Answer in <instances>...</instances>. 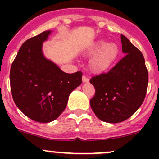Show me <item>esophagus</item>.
<instances>
[{
    "label": "esophagus",
    "instance_id": "esophagus-1",
    "mask_svg": "<svg viewBox=\"0 0 159 159\" xmlns=\"http://www.w3.org/2000/svg\"><path fill=\"white\" fill-rule=\"evenodd\" d=\"M82 81H83V83H88V82H89V78H88L86 76H83L82 77Z\"/></svg>",
    "mask_w": 159,
    "mask_h": 159
}]
</instances>
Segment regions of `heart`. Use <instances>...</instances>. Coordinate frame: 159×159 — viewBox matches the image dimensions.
I'll return each instance as SVG.
<instances>
[{"mask_svg": "<svg viewBox=\"0 0 159 159\" xmlns=\"http://www.w3.org/2000/svg\"><path fill=\"white\" fill-rule=\"evenodd\" d=\"M119 53V46L116 43L99 40L90 45L84 54L87 57L93 56L89 63L90 70L94 74H102L115 65Z\"/></svg>", "mask_w": 159, "mask_h": 159, "instance_id": "obj_1", "label": "heart"}]
</instances>
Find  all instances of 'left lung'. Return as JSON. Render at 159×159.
<instances>
[{"mask_svg": "<svg viewBox=\"0 0 159 159\" xmlns=\"http://www.w3.org/2000/svg\"><path fill=\"white\" fill-rule=\"evenodd\" d=\"M125 55L108 73L93 77L90 82L95 94L90 105L105 122L119 123L129 118L143 103L148 74L143 54L125 36L121 35Z\"/></svg>", "mask_w": 159, "mask_h": 159, "instance_id": "left-lung-1", "label": "left lung"}]
</instances>
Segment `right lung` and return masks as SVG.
<instances>
[{
  "instance_id": "obj_1",
  "label": "right lung",
  "mask_w": 159,
  "mask_h": 159,
  "mask_svg": "<svg viewBox=\"0 0 159 159\" xmlns=\"http://www.w3.org/2000/svg\"><path fill=\"white\" fill-rule=\"evenodd\" d=\"M51 30L27 40L19 50L10 71L14 102L27 117L48 123L57 119L73 90L81 84L82 73L68 74L43 54V42Z\"/></svg>"
}]
</instances>
